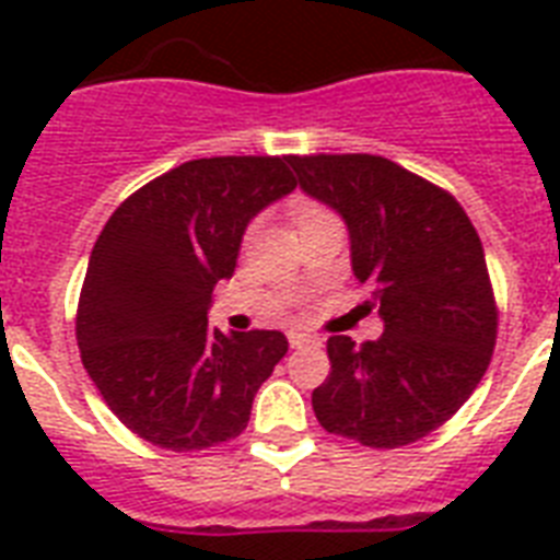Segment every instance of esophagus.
Wrapping results in <instances>:
<instances>
[{
	"label": "esophagus",
	"mask_w": 560,
	"mask_h": 560,
	"mask_svg": "<svg viewBox=\"0 0 560 560\" xmlns=\"http://www.w3.org/2000/svg\"><path fill=\"white\" fill-rule=\"evenodd\" d=\"M288 340H290V349H302V346H311V342H316V337L307 331H290Z\"/></svg>",
	"instance_id": "esophagus-1"
}]
</instances>
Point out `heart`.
I'll use <instances>...</instances> for the list:
<instances>
[{
  "mask_svg": "<svg viewBox=\"0 0 560 560\" xmlns=\"http://www.w3.org/2000/svg\"><path fill=\"white\" fill-rule=\"evenodd\" d=\"M314 211H319V206H316V202H296V220H302V218H307V214H314Z\"/></svg>",
  "mask_w": 560,
  "mask_h": 560,
  "instance_id": "heart-1",
  "label": "heart"
}]
</instances>
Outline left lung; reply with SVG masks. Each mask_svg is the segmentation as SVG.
<instances>
[{"instance_id": "1", "label": "left lung", "mask_w": 560, "mask_h": 560, "mask_svg": "<svg viewBox=\"0 0 560 560\" xmlns=\"http://www.w3.org/2000/svg\"><path fill=\"white\" fill-rule=\"evenodd\" d=\"M290 165L342 214L354 276L383 316L381 340H328L316 421L377 451L418 442L459 412L494 354L497 299L477 229L451 191L383 156L316 153Z\"/></svg>"}]
</instances>
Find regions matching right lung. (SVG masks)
<instances>
[{
    "label": "right lung",
    "mask_w": 560,
    "mask_h": 560,
    "mask_svg": "<svg viewBox=\"0 0 560 560\" xmlns=\"http://www.w3.org/2000/svg\"><path fill=\"white\" fill-rule=\"evenodd\" d=\"M290 156L183 162L127 197L92 246L74 337L101 398L174 453L241 435L281 331H211V290L235 272L246 223L296 188Z\"/></svg>",
    "instance_id": "right-lung-1"
}]
</instances>
